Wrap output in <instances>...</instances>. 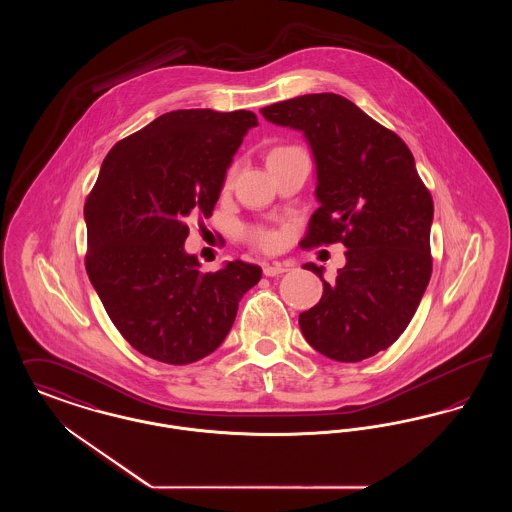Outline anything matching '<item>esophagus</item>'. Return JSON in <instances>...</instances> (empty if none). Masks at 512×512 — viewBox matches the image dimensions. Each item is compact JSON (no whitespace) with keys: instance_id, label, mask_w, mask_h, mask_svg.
Here are the masks:
<instances>
[{"instance_id":"1","label":"esophagus","mask_w":512,"mask_h":512,"mask_svg":"<svg viewBox=\"0 0 512 512\" xmlns=\"http://www.w3.org/2000/svg\"><path fill=\"white\" fill-rule=\"evenodd\" d=\"M284 272H288V267L282 265V263H267L263 267V274L265 276H278V274H284Z\"/></svg>"}]
</instances>
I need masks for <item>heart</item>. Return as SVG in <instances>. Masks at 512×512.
<instances>
[{
  "label": "heart",
  "instance_id": "1",
  "mask_svg": "<svg viewBox=\"0 0 512 512\" xmlns=\"http://www.w3.org/2000/svg\"><path fill=\"white\" fill-rule=\"evenodd\" d=\"M286 149H290V147H276V149H272V151L268 153V157H270V155H276V153H280V151H286ZM232 178H234V169L228 171L226 178H224V184L228 186V184L232 182ZM249 240L257 245V247H261V249H274V247L278 245V242H280V236H278V232H274V230L259 228V230H251V232H249Z\"/></svg>",
  "mask_w": 512,
  "mask_h": 512
}]
</instances>
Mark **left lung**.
I'll list each match as a JSON object with an SVG mask.
<instances>
[{"instance_id": "obj_1", "label": "left lung", "mask_w": 512, "mask_h": 512, "mask_svg": "<svg viewBox=\"0 0 512 512\" xmlns=\"http://www.w3.org/2000/svg\"><path fill=\"white\" fill-rule=\"evenodd\" d=\"M268 122L301 130L317 163L318 207L303 247L341 244L336 282L324 268L317 305L299 326L318 353L359 363L397 340L432 276L434 201L407 144L338 94H307L261 109Z\"/></svg>"}]
</instances>
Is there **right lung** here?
Masks as SVG:
<instances>
[{"mask_svg": "<svg viewBox=\"0 0 512 512\" xmlns=\"http://www.w3.org/2000/svg\"><path fill=\"white\" fill-rule=\"evenodd\" d=\"M251 111L178 109L103 159L84 205L86 272L122 338L149 359L190 365L228 336L238 303L261 280L244 261L203 272L184 251L188 220L211 217Z\"/></svg>", "mask_w": 512, "mask_h": 512, "instance_id": "right-lung-1", "label": "right lung"}]
</instances>
